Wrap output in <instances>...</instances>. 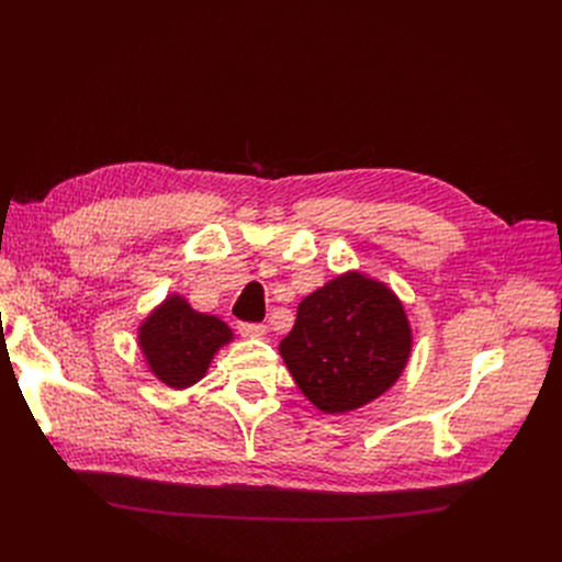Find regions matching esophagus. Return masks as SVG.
Wrapping results in <instances>:
<instances>
[{
  "instance_id": "1",
  "label": "esophagus",
  "mask_w": 562,
  "mask_h": 562,
  "mask_svg": "<svg viewBox=\"0 0 562 562\" xmlns=\"http://www.w3.org/2000/svg\"><path fill=\"white\" fill-rule=\"evenodd\" d=\"M241 333H244L246 337L261 339L266 333H269V326H263V323H244V326H241Z\"/></svg>"
}]
</instances>
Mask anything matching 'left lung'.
Returning <instances> with one entry per match:
<instances>
[{"label": "left lung", "mask_w": 562, "mask_h": 562, "mask_svg": "<svg viewBox=\"0 0 562 562\" xmlns=\"http://www.w3.org/2000/svg\"><path fill=\"white\" fill-rule=\"evenodd\" d=\"M280 356L316 409L348 415L396 385L412 356V326L394 289L346 271L301 301Z\"/></svg>", "instance_id": "obj_1"}]
</instances>
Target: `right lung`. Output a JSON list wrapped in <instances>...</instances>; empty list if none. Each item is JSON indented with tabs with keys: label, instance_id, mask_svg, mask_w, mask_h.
<instances>
[{
	"label": "right lung",
	"instance_id": "obj_1",
	"mask_svg": "<svg viewBox=\"0 0 562 562\" xmlns=\"http://www.w3.org/2000/svg\"><path fill=\"white\" fill-rule=\"evenodd\" d=\"M143 360L170 390H189L210 371L216 352L234 341V333L216 314L191 307L182 293L168 296L136 330Z\"/></svg>",
	"mask_w": 562,
	"mask_h": 562
}]
</instances>
